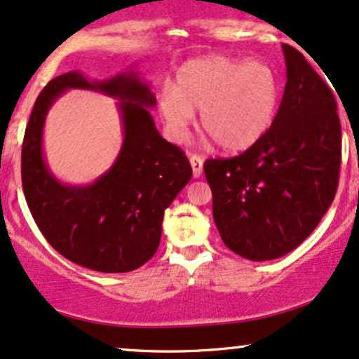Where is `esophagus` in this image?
<instances>
[{
  "mask_svg": "<svg viewBox=\"0 0 359 359\" xmlns=\"http://www.w3.org/2000/svg\"><path fill=\"white\" fill-rule=\"evenodd\" d=\"M190 165H192L194 177L198 179L203 172V158L201 156H197V154H194V156H190Z\"/></svg>",
  "mask_w": 359,
  "mask_h": 359,
  "instance_id": "34e87169",
  "label": "esophagus"
}]
</instances>
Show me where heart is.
Here are the masks:
<instances>
[{
	"instance_id": "1",
	"label": "heart",
	"mask_w": 359,
	"mask_h": 359,
	"mask_svg": "<svg viewBox=\"0 0 359 359\" xmlns=\"http://www.w3.org/2000/svg\"><path fill=\"white\" fill-rule=\"evenodd\" d=\"M278 109V79L262 61L207 56L185 62L175 88L158 93L157 111L167 134L180 140L201 112V126L226 152H243L269 133Z\"/></svg>"
}]
</instances>
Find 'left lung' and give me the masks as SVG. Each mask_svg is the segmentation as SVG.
<instances>
[{
  "instance_id": "1",
  "label": "left lung",
  "mask_w": 359,
  "mask_h": 359,
  "mask_svg": "<svg viewBox=\"0 0 359 359\" xmlns=\"http://www.w3.org/2000/svg\"><path fill=\"white\" fill-rule=\"evenodd\" d=\"M287 84L260 142L203 164L213 220L237 255L273 260L297 248L333 202L341 165V124L328 84L283 44Z\"/></svg>"
}]
</instances>
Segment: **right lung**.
<instances>
[{
  "mask_svg": "<svg viewBox=\"0 0 359 359\" xmlns=\"http://www.w3.org/2000/svg\"><path fill=\"white\" fill-rule=\"evenodd\" d=\"M67 88H94L120 99L125 142L116 162L90 186L53 179L42 156L43 119ZM151 88L127 71L90 83L78 71L49 81L36 99L21 149V180L33 219L54 250L102 273L133 271L151 260L165 208L192 177L182 149L158 134L149 107Z\"/></svg>",
  "mask_w": 359,
  "mask_h": 359,
  "instance_id": "right-lung-1",
  "label": "right lung"
}]
</instances>
